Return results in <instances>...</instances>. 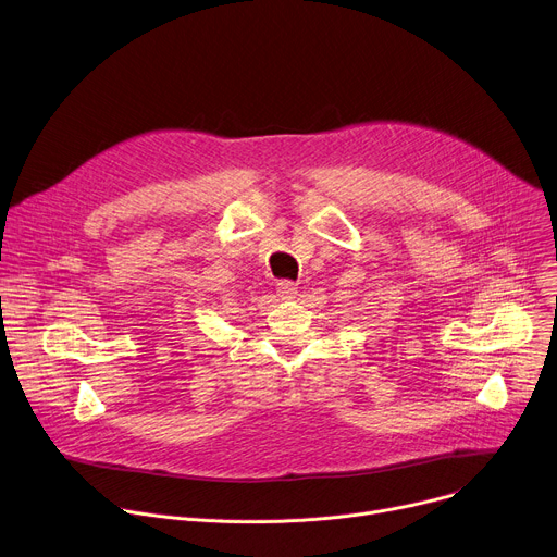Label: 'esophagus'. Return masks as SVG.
I'll return each instance as SVG.
<instances>
[{"instance_id": "esophagus-1", "label": "esophagus", "mask_w": 557, "mask_h": 557, "mask_svg": "<svg viewBox=\"0 0 557 557\" xmlns=\"http://www.w3.org/2000/svg\"><path fill=\"white\" fill-rule=\"evenodd\" d=\"M276 289H278V296L285 298V300H292V298H296V294H298V287H296V283H292V281H281V283L276 285Z\"/></svg>"}]
</instances>
